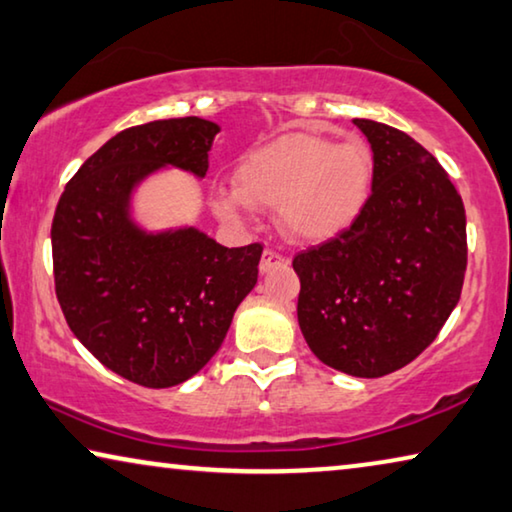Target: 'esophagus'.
Segmentation results:
<instances>
[{"instance_id": "34e87169", "label": "esophagus", "mask_w": 512, "mask_h": 512, "mask_svg": "<svg viewBox=\"0 0 512 512\" xmlns=\"http://www.w3.org/2000/svg\"><path fill=\"white\" fill-rule=\"evenodd\" d=\"M286 265H288L286 258L279 256L277 251L267 249L265 254H263V258H261V263H258V270H261V274H267V272L279 270V267H286Z\"/></svg>"}]
</instances>
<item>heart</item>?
<instances>
[{
  "instance_id": "obj_1",
  "label": "heart",
  "mask_w": 512,
  "mask_h": 512,
  "mask_svg": "<svg viewBox=\"0 0 512 512\" xmlns=\"http://www.w3.org/2000/svg\"><path fill=\"white\" fill-rule=\"evenodd\" d=\"M235 190H215L212 212L238 224L249 208L277 210L286 238L302 245L334 240L357 222L373 185V155L359 141L334 144L290 132L242 157Z\"/></svg>"
}]
</instances>
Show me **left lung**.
Listing matches in <instances>:
<instances>
[{"mask_svg":"<svg viewBox=\"0 0 512 512\" xmlns=\"http://www.w3.org/2000/svg\"><path fill=\"white\" fill-rule=\"evenodd\" d=\"M355 125L373 151V190L348 231L293 258L297 320L322 364L382 377L419 357L458 304L467 217L426 148L391 125Z\"/></svg>","mask_w":512,"mask_h":512,"instance_id":"8db88e82","label":"left lung"}]
</instances>
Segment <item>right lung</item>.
<instances>
[{
    "instance_id": "right-lung-1",
    "label": "right lung",
    "mask_w": 512,
    "mask_h": 512,
    "mask_svg": "<svg viewBox=\"0 0 512 512\" xmlns=\"http://www.w3.org/2000/svg\"><path fill=\"white\" fill-rule=\"evenodd\" d=\"M217 132L199 116L123 130L82 164L54 212L68 327L102 366L148 389L199 373L258 279V242L229 249L196 226L148 231L132 217V194L157 171L206 176Z\"/></svg>"
}]
</instances>
